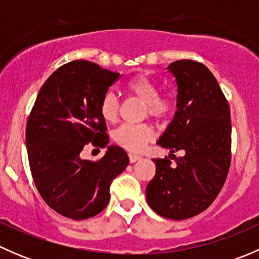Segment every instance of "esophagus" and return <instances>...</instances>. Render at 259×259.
Returning a JSON list of instances; mask_svg holds the SVG:
<instances>
[{
	"label": "esophagus",
	"mask_w": 259,
	"mask_h": 259,
	"mask_svg": "<svg viewBox=\"0 0 259 259\" xmlns=\"http://www.w3.org/2000/svg\"><path fill=\"white\" fill-rule=\"evenodd\" d=\"M140 159H142V156L140 155H137V154H129L130 163H135V161L140 160Z\"/></svg>",
	"instance_id": "34e87169"
}]
</instances>
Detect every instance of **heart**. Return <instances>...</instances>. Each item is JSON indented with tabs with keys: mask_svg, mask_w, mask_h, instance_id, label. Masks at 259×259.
<instances>
[{
	"mask_svg": "<svg viewBox=\"0 0 259 259\" xmlns=\"http://www.w3.org/2000/svg\"><path fill=\"white\" fill-rule=\"evenodd\" d=\"M127 93L144 103V114L154 119H163L173 111L176 101L169 95H159L158 86L145 75L132 77L125 85ZM119 100L108 91L101 98L99 111L106 122H115L119 116ZM153 127L148 124H122L114 130L113 139L117 145L132 151L142 150L153 139Z\"/></svg>",
	"mask_w": 259,
	"mask_h": 259,
	"instance_id": "b5f03b06",
	"label": "heart"
}]
</instances>
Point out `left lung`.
<instances>
[{
  "label": "left lung",
  "instance_id": "obj_1",
  "mask_svg": "<svg viewBox=\"0 0 259 259\" xmlns=\"http://www.w3.org/2000/svg\"><path fill=\"white\" fill-rule=\"evenodd\" d=\"M178 86L177 111L158 145L182 150L176 159H153L156 173L146 187L150 208L182 221L202 213L221 192L231 165V110L214 75L192 60L171 62ZM171 155V154H170Z\"/></svg>",
  "mask_w": 259,
  "mask_h": 259
}]
</instances>
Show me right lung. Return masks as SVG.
Masks as SVG:
<instances>
[{"mask_svg": "<svg viewBox=\"0 0 259 259\" xmlns=\"http://www.w3.org/2000/svg\"><path fill=\"white\" fill-rule=\"evenodd\" d=\"M94 62L62 65L41 88L26 125L28 163L46 204L75 221L100 213L110 199V184L124 171V149L109 145L98 161L81 159L83 146L105 148L109 137L99 104L119 79Z\"/></svg>", "mask_w": 259, "mask_h": 259, "instance_id": "obj_1", "label": "right lung"}]
</instances>
